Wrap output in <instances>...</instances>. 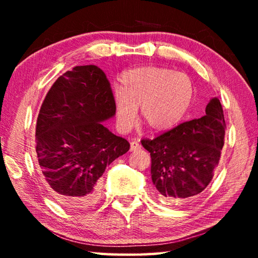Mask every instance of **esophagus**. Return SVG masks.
I'll return each instance as SVG.
<instances>
[{
	"mask_svg": "<svg viewBox=\"0 0 258 258\" xmlns=\"http://www.w3.org/2000/svg\"><path fill=\"white\" fill-rule=\"evenodd\" d=\"M141 149V145H140L139 141H132L131 142V151H135V150H139Z\"/></svg>",
	"mask_w": 258,
	"mask_h": 258,
	"instance_id": "1",
	"label": "esophagus"
}]
</instances>
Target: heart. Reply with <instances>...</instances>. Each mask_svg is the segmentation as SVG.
<instances>
[{
	"label": "heart",
	"instance_id": "heart-1",
	"mask_svg": "<svg viewBox=\"0 0 258 258\" xmlns=\"http://www.w3.org/2000/svg\"><path fill=\"white\" fill-rule=\"evenodd\" d=\"M120 87L113 95L116 124L127 131L137 117L152 131L172 128L185 115L194 87L183 73L161 67H142L125 72L119 78Z\"/></svg>",
	"mask_w": 258,
	"mask_h": 258
}]
</instances>
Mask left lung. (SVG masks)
<instances>
[{
    "mask_svg": "<svg viewBox=\"0 0 258 258\" xmlns=\"http://www.w3.org/2000/svg\"><path fill=\"white\" fill-rule=\"evenodd\" d=\"M225 120L217 98L202 118L182 123L141 143L151 156V178L161 202L180 204L196 198L214 176L224 146Z\"/></svg>",
    "mask_w": 258,
    "mask_h": 258,
    "instance_id": "obj_1",
    "label": "left lung"
}]
</instances>
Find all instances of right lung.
Segmentation results:
<instances>
[{
  "label": "right lung",
  "instance_id": "1",
  "mask_svg": "<svg viewBox=\"0 0 258 258\" xmlns=\"http://www.w3.org/2000/svg\"><path fill=\"white\" fill-rule=\"evenodd\" d=\"M115 115L108 78L94 64L62 74L37 116L35 149L43 181L67 208H89L100 195L104 169L130 149L102 121Z\"/></svg>",
  "mask_w": 258,
  "mask_h": 258
}]
</instances>
